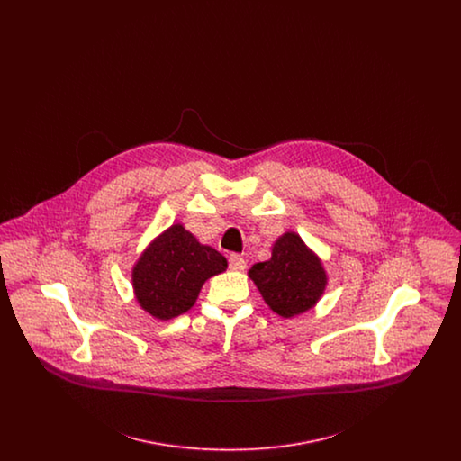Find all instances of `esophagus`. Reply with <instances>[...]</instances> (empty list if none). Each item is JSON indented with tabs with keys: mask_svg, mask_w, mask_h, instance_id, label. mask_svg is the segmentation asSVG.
Wrapping results in <instances>:
<instances>
[{
	"mask_svg": "<svg viewBox=\"0 0 461 461\" xmlns=\"http://www.w3.org/2000/svg\"><path fill=\"white\" fill-rule=\"evenodd\" d=\"M228 263H230V267L231 269H235V271H243L245 269V259L241 258L240 254H230V258H228Z\"/></svg>",
	"mask_w": 461,
	"mask_h": 461,
	"instance_id": "34e87169",
	"label": "esophagus"
}]
</instances>
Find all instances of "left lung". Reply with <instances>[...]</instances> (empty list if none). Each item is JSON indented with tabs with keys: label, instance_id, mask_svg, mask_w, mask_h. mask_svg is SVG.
<instances>
[{
	"label": "left lung",
	"instance_id": "obj_1",
	"mask_svg": "<svg viewBox=\"0 0 461 461\" xmlns=\"http://www.w3.org/2000/svg\"><path fill=\"white\" fill-rule=\"evenodd\" d=\"M249 276L259 288L266 304L284 318L311 309L327 286V273L318 256L292 231L275 241L271 259L254 264Z\"/></svg>",
	"mask_w": 461,
	"mask_h": 461
}]
</instances>
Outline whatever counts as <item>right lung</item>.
Instances as JSON below:
<instances>
[{
    "label": "right lung",
    "instance_id": "1",
    "mask_svg": "<svg viewBox=\"0 0 461 461\" xmlns=\"http://www.w3.org/2000/svg\"><path fill=\"white\" fill-rule=\"evenodd\" d=\"M228 267L226 259L181 224L157 237L132 267L140 306L157 320H173L195 304L205 280Z\"/></svg>",
    "mask_w": 461,
    "mask_h": 461
}]
</instances>
